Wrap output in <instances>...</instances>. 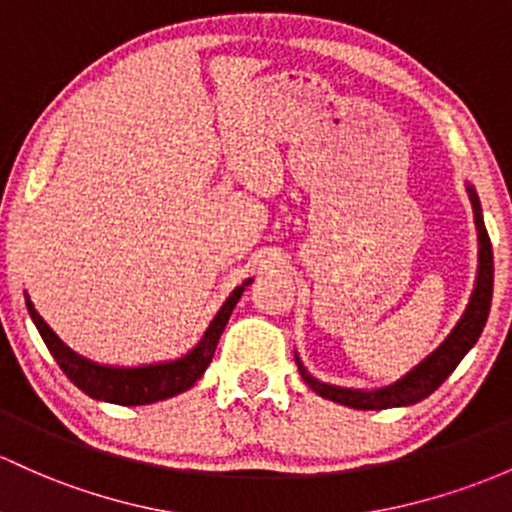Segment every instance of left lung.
<instances>
[{
    "instance_id": "8db88e82",
    "label": "left lung",
    "mask_w": 512,
    "mask_h": 512,
    "mask_svg": "<svg viewBox=\"0 0 512 512\" xmlns=\"http://www.w3.org/2000/svg\"><path fill=\"white\" fill-rule=\"evenodd\" d=\"M466 192H469L471 207H474V224H476V239H478V266H476V280L471 298L466 302V310L456 320L452 332L434 346L430 354L422 361H417L408 373L400 378L390 381L388 386L381 388H344L334 386V383H324L320 378L312 376L307 371L302 359L295 351V364H298L305 383L315 390L322 398L332 400V403L346 405L354 410H386V408H408V405L420 403L427 395L442 386L449 378V373L459 366V361L474 349V344L481 337L483 327H486L488 312H491L493 300V249L491 239H488L486 224H483V210L481 200H478L474 185L466 183Z\"/></svg>"
}]
</instances>
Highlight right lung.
Instances as JSON below:
<instances>
[{"label": "right lung", "mask_w": 512, "mask_h": 512, "mask_svg": "<svg viewBox=\"0 0 512 512\" xmlns=\"http://www.w3.org/2000/svg\"><path fill=\"white\" fill-rule=\"evenodd\" d=\"M251 280L254 278H246L244 283L236 285L232 293H229V298L222 302L217 315L212 317L210 327H207L205 334L200 337V342L192 346L188 354L178 356V359L141 366H109L85 359V356H80L78 351L70 349V346L48 327L46 320L36 312L29 293H24V298L26 310H29L31 320H34L38 334H41V339L46 342L48 351H51L53 359L58 361V366L63 368L65 376H68L82 393L114 405H151L158 403V400H166L178 393H185V390L195 386V381H200L202 373L210 366L214 349H217L219 337H222L224 327H227L229 317H232L236 302H239L241 293H244L246 285H249Z\"/></svg>", "instance_id": "right-lung-1"}]
</instances>
